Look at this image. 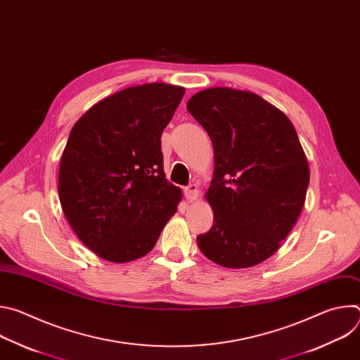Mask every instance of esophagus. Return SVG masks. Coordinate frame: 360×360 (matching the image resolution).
Segmentation results:
<instances>
[{"instance_id": "1", "label": "esophagus", "mask_w": 360, "mask_h": 360, "mask_svg": "<svg viewBox=\"0 0 360 360\" xmlns=\"http://www.w3.org/2000/svg\"><path fill=\"white\" fill-rule=\"evenodd\" d=\"M184 195L189 202H195L199 199V189L196 184H191L189 186L184 188Z\"/></svg>"}]
</instances>
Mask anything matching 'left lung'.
Masks as SVG:
<instances>
[{
  "mask_svg": "<svg viewBox=\"0 0 360 360\" xmlns=\"http://www.w3.org/2000/svg\"><path fill=\"white\" fill-rule=\"evenodd\" d=\"M214 145L205 199L214 212L200 252L224 268L258 265L281 248L304 205L309 165L289 118L250 91L212 86L186 104Z\"/></svg>",
  "mask_w": 360,
  "mask_h": 360,
  "instance_id": "obj_1",
  "label": "left lung"
}]
</instances>
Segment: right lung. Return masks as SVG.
<instances>
[{"instance_id":"add662e5","label":"right lung","mask_w":360,"mask_h":360,"mask_svg":"<svg viewBox=\"0 0 360 360\" xmlns=\"http://www.w3.org/2000/svg\"><path fill=\"white\" fill-rule=\"evenodd\" d=\"M184 94L165 82L129 86L96 102L72 127L58 196L70 226L99 258H142L175 215L182 191L167 181L161 135Z\"/></svg>"}]
</instances>
